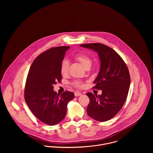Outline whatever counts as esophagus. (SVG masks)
Instances as JSON below:
<instances>
[{
    "label": "esophagus",
    "mask_w": 153,
    "mask_h": 153,
    "mask_svg": "<svg viewBox=\"0 0 153 153\" xmlns=\"http://www.w3.org/2000/svg\"><path fill=\"white\" fill-rule=\"evenodd\" d=\"M74 95H75V97H78V96H80V95H82V94H81V92H79L76 91V92H74Z\"/></svg>",
    "instance_id": "1"
}]
</instances>
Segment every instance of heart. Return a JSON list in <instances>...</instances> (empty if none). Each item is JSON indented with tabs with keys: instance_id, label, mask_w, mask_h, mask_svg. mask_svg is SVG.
<instances>
[{
	"instance_id": "b5f03b06",
	"label": "heart",
	"mask_w": 153,
	"mask_h": 153,
	"mask_svg": "<svg viewBox=\"0 0 153 153\" xmlns=\"http://www.w3.org/2000/svg\"><path fill=\"white\" fill-rule=\"evenodd\" d=\"M75 58L81 64L85 69L89 68L92 64L91 58L85 53H78L75 56ZM69 69V62L68 60L64 59L61 65V72L62 75H66L68 74ZM75 87L81 88L84 87V84L79 80H75L72 82Z\"/></svg>"
}]
</instances>
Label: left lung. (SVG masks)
<instances>
[{
    "label": "left lung",
    "instance_id": "1",
    "mask_svg": "<svg viewBox=\"0 0 153 153\" xmlns=\"http://www.w3.org/2000/svg\"><path fill=\"white\" fill-rule=\"evenodd\" d=\"M80 46L98 52L101 61L92 88L102 90V94L87 93L89 98L88 115L98 121H108L117 114L126 101L130 85L128 69L122 58L107 45L93 43Z\"/></svg>",
    "mask_w": 153,
    "mask_h": 153
}]
</instances>
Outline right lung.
<instances>
[{"label":"right lung","mask_w":153,"mask_h":153,"mask_svg":"<svg viewBox=\"0 0 153 153\" xmlns=\"http://www.w3.org/2000/svg\"><path fill=\"white\" fill-rule=\"evenodd\" d=\"M69 46L51 48L38 55L29 69L24 97L29 109L41 121L49 126L60 123L65 117L68 103L74 99L72 92L60 94L53 85L61 82V65Z\"/></svg>","instance_id":"right-lung-1"}]
</instances>
